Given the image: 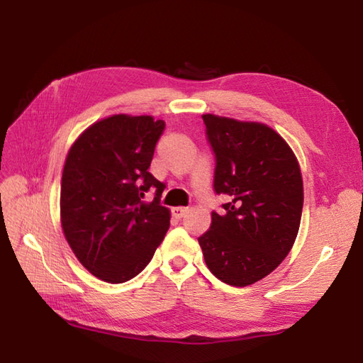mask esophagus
Segmentation results:
<instances>
[{"instance_id": "34e87169", "label": "esophagus", "mask_w": 363, "mask_h": 363, "mask_svg": "<svg viewBox=\"0 0 363 363\" xmlns=\"http://www.w3.org/2000/svg\"><path fill=\"white\" fill-rule=\"evenodd\" d=\"M172 212H173V216H174L176 218H182V217L187 216L189 208H173Z\"/></svg>"}]
</instances>
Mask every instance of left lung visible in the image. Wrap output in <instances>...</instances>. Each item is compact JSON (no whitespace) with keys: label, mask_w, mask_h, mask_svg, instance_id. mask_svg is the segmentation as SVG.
<instances>
[{"label":"left lung","mask_w":363,"mask_h":363,"mask_svg":"<svg viewBox=\"0 0 363 363\" xmlns=\"http://www.w3.org/2000/svg\"><path fill=\"white\" fill-rule=\"evenodd\" d=\"M216 155L222 214L198 238L209 271L231 286L264 279L286 258L299 231L303 184L288 143L271 127L203 115Z\"/></svg>","instance_id":"1"}]
</instances>
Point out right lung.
Segmentation results:
<instances>
[{"label": "right lung", "instance_id": "1", "mask_svg": "<svg viewBox=\"0 0 363 363\" xmlns=\"http://www.w3.org/2000/svg\"><path fill=\"white\" fill-rule=\"evenodd\" d=\"M165 130L162 119L115 115L70 147L61 179V225L78 261L108 283L133 279L169 228L162 182L147 172ZM155 189L152 202L144 195Z\"/></svg>", "mask_w": 363, "mask_h": 363}]
</instances>
